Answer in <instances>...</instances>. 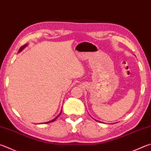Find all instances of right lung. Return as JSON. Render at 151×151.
<instances>
[{"instance_id": "add662e5", "label": "right lung", "mask_w": 151, "mask_h": 151, "mask_svg": "<svg viewBox=\"0 0 151 151\" xmlns=\"http://www.w3.org/2000/svg\"><path fill=\"white\" fill-rule=\"evenodd\" d=\"M26 45H23V46H22V47L20 48V49H19V51H21L22 50V49H23L24 47H26ZM61 111H62V110H61ZM61 113H60V114L58 115V116H57L55 117V118L53 119V120H52V121H51V122H47V123H50V122H54L55 120H56V119H57V117H58L60 116V115H61Z\"/></svg>"}]
</instances>
